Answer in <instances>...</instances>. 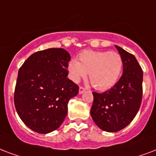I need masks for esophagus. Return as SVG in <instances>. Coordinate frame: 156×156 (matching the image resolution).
Wrapping results in <instances>:
<instances>
[{
	"instance_id": "1",
	"label": "esophagus",
	"mask_w": 156,
	"mask_h": 156,
	"mask_svg": "<svg viewBox=\"0 0 156 156\" xmlns=\"http://www.w3.org/2000/svg\"><path fill=\"white\" fill-rule=\"evenodd\" d=\"M85 91H86V89L84 88L83 87H79V91H78V92H79V94H83Z\"/></svg>"
}]
</instances>
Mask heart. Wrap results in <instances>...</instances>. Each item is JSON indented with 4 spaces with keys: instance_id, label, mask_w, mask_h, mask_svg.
Wrapping results in <instances>:
<instances>
[{
    "instance_id": "obj_1",
    "label": "heart",
    "mask_w": 156,
    "mask_h": 156,
    "mask_svg": "<svg viewBox=\"0 0 156 156\" xmlns=\"http://www.w3.org/2000/svg\"><path fill=\"white\" fill-rule=\"evenodd\" d=\"M78 58V61L73 59L68 64L73 82L78 83L89 73L92 86L100 91L110 89L117 83L123 69V59L119 53L84 50Z\"/></svg>"
}]
</instances>
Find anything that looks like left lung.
Segmentation results:
<instances>
[{"instance_id":"1","label":"left lung","mask_w":156,"mask_h":156,"mask_svg":"<svg viewBox=\"0 0 156 156\" xmlns=\"http://www.w3.org/2000/svg\"><path fill=\"white\" fill-rule=\"evenodd\" d=\"M123 59V74L110 90L93 93L91 115L101 129L115 133L133 121L142 100L143 71L133 55L116 46Z\"/></svg>"}]
</instances>
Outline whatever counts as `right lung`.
Returning <instances> with one entry per match:
<instances>
[{
    "mask_svg": "<svg viewBox=\"0 0 156 156\" xmlns=\"http://www.w3.org/2000/svg\"><path fill=\"white\" fill-rule=\"evenodd\" d=\"M70 55L62 48L33 53L20 67L14 101L20 118L38 133H49L61 125L68 103L78 86L67 78Z\"/></svg>",
    "mask_w": 156,
    "mask_h": 156,
    "instance_id": "obj_1",
    "label": "right lung"
}]
</instances>
